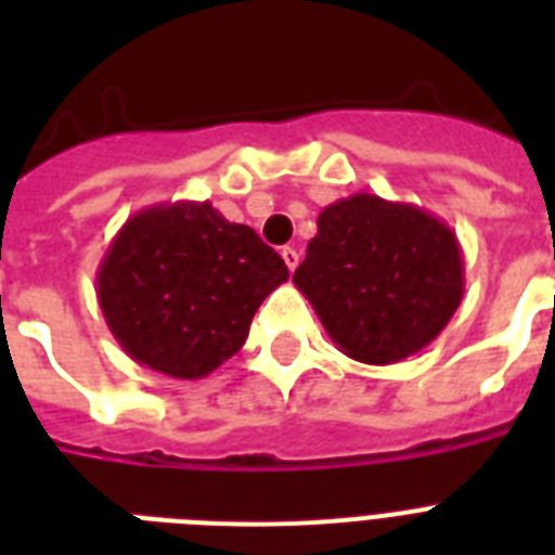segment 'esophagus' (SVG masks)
Returning a JSON list of instances; mask_svg holds the SVG:
<instances>
[{
    "label": "esophagus",
    "mask_w": 555,
    "mask_h": 555,
    "mask_svg": "<svg viewBox=\"0 0 555 555\" xmlns=\"http://www.w3.org/2000/svg\"><path fill=\"white\" fill-rule=\"evenodd\" d=\"M282 259H285L287 270L294 273L296 264H299V250H296V247H282Z\"/></svg>",
    "instance_id": "obj_1"
}]
</instances>
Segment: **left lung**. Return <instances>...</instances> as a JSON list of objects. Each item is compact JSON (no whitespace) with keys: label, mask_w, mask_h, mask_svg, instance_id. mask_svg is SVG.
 Instances as JSON below:
<instances>
[{"label":"left lung","mask_w":555,"mask_h":555,"mask_svg":"<svg viewBox=\"0 0 555 555\" xmlns=\"http://www.w3.org/2000/svg\"><path fill=\"white\" fill-rule=\"evenodd\" d=\"M317 227L294 285L343 354L400 363L447 328L464 299V256L447 221L357 192L322 209Z\"/></svg>","instance_id":"left-lung-1"}]
</instances>
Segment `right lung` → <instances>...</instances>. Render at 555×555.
<instances>
[{
	"label": "right lung",
	"mask_w": 555,
	"mask_h": 555,
	"mask_svg": "<svg viewBox=\"0 0 555 555\" xmlns=\"http://www.w3.org/2000/svg\"><path fill=\"white\" fill-rule=\"evenodd\" d=\"M287 282V264L247 224L209 201L155 204L112 238L98 270V302L134 363L201 379L250 334L264 296Z\"/></svg>",
	"instance_id": "1"
}]
</instances>
